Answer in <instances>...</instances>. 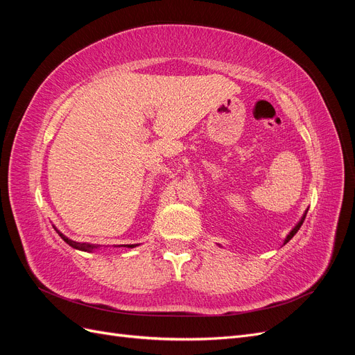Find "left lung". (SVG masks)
<instances>
[{
    "instance_id": "obj_1",
    "label": "left lung",
    "mask_w": 355,
    "mask_h": 355,
    "mask_svg": "<svg viewBox=\"0 0 355 355\" xmlns=\"http://www.w3.org/2000/svg\"><path fill=\"white\" fill-rule=\"evenodd\" d=\"M306 211H308V210H306ZM306 211L304 213V216H302V219H300V220L297 222V225H296V227H295V228H293L292 231H290V232H288V235H287V237H286V240H284V244H286V243H288L290 240H292V239H293V235H295V234H296V232L299 231V228H300V227H302V223H304V220H305V216H306Z\"/></svg>"
}]
</instances>
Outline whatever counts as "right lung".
<instances>
[{"label":"right lung","instance_id":"right-lung-1","mask_svg":"<svg viewBox=\"0 0 355 355\" xmlns=\"http://www.w3.org/2000/svg\"><path fill=\"white\" fill-rule=\"evenodd\" d=\"M56 230V232L60 235V239L65 241L67 244H69L71 247H73V249H78V250H83V252H93L94 249H99L101 245H96V244H90V243H77V241H72L71 239H68V237H65V235H63L58 228H55ZM123 247H128V249H133V247H136V244H125V245H123Z\"/></svg>","mask_w":355,"mask_h":355}]
</instances>
